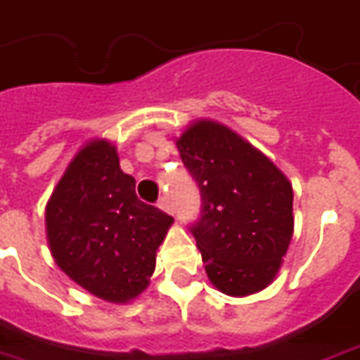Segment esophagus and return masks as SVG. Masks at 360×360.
<instances>
[{
    "instance_id": "1",
    "label": "esophagus",
    "mask_w": 360,
    "mask_h": 360,
    "mask_svg": "<svg viewBox=\"0 0 360 360\" xmlns=\"http://www.w3.org/2000/svg\"><path fill=\"white\" fill-rule=\"evenodd\" d=\"M158 207H160L161 211H165V212H173V207H171L169 197H161L160 202H158Z\"/></svg>"
}]
</instances>
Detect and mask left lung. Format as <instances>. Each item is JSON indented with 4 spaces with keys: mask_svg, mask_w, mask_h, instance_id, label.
<instances>
[{
    "mask_svg": "<svg viewBox=\"0 0 360 360\" xmlns=\"http://www.w3.org/2000/svg\"><path fill=\"white\" fill-rule=\"evenodd\" d=\"M177 149L200 191V219L191 232L212 285L229 295L268 288L292 240V183L219 122L191 124Z\"/></svg>",
    "mask_w": 360,
    "mask_h": 360,
    "instance_id": "8db88e82",
    "label": "left lung"
}]
</instances>
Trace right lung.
I'll use <instances>...</instances> for the list:
<instances>
[{"mask_svg": "<svg viewBox=\"0 0 360 360\" xmlns=\"http://www.w3.org/2000/svg\"><path fill=\"white\" fill-rule=\"evenodd\" d=\"M45 222L51 254L72 282L100 300L128 303L148 288L173 217L141 202L116 148L94 139L68 163Z\"/></svg>", "mask_w": 360, "mask_h": 360, "instance_id": "add662e5", "label": "right lung"}]
</instances>
